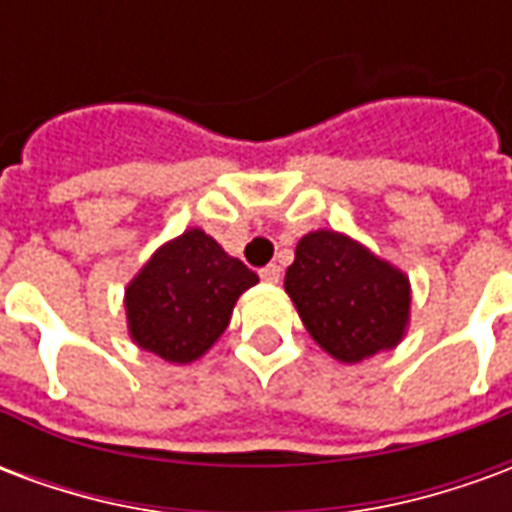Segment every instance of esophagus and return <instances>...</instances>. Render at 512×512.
Wrapping results in <instances>:
<instances>
[{
  "instance_id": "obj_1",
  "label": "esophagus",
  "mask_w": 512,
  "mask_h": 512,
  "mask_svg": "<svg viewBox=\"0 0 512 512\" xmlns=\"http://www.w3.org/2000/svg\"><path fill=\"white\" fill-rule=\"evenodd\" d=\"M279 277H282V268H279L277 263H268L266 268H260V279L268 282V285H277Z\"/></svg>"
}]
</instances>
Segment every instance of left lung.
Returning a JSON list of instances; mask_svg holds the SVG:
<instances>
[{
    "label": "left lung",
    "instance_id": "1",
    "mask_svg": "<svg viewBox=\"0 0 512 512\" xmlns=\"http://www.w3.org/2000/svg\"><path fill=\"white\" fill-rule=\"evenodd\" d=\"M285 290L312 340L345 365L395 348L406 334L408 277L343 233L304 235Z\"/></svg>",
    "mask_w": 512,
    "mask_h": 512
}]
</instances>
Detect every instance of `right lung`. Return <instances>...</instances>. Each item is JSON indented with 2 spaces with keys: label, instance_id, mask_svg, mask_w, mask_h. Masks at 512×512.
I'll return each mask as SVG.
<instances>
[{
  "label": "right lung",
  "instance_id": "right-lung-1",
  "mask_svg": "<svg viewBox=\"0 0 512 512\" xmlns=\"http://www.w3.org/2000/svg\"><path fill=\"white\" fill-rule=\"evenodd\" d=\"M257 274L191 227L156 249L126 288L128 334L164 362L189 365L227 329L238 296Z\"/></svg>",
  "mask_w": 512,
  "mask_h": 512
}]
</instances>
